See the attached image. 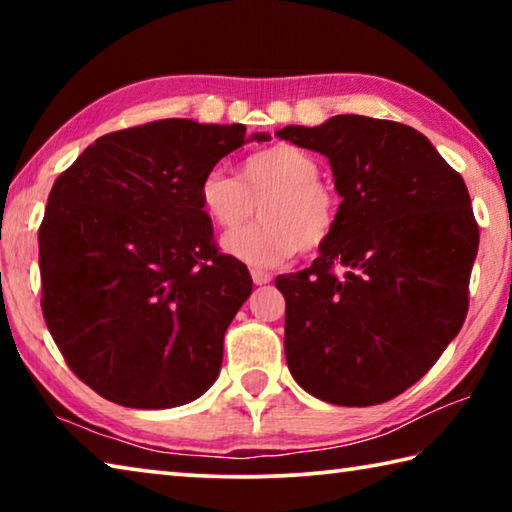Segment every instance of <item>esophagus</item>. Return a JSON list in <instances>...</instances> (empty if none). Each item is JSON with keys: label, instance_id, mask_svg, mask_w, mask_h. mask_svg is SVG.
Returning a JSON list of instances; mask_svg holds the SVG:
<instances>
[{"label": "esophagus", "instance_id": "34e87169", "mask_svg": "<svg viewBox=\"0 0 512 512\" xmlns=\"http://www.w3.org/2000/svg\"><path fill=\"white\" fill-rule=\"evenodd\" d=\"M250 275H253V282L257 284V287H264V284H268L273 280V275L268 273V271H262V268H253V271H250Z\"/></svg>", "mask_w": 512, "mask_h": 512}]
</instances>
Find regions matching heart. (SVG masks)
<instances>
[{"label":"heart","mask_w":512,"mask_h":512,"mask_svg":"<svg viewBox=\"0 0 512 512\" xmlns=\"http://www.w3.org/2000/svg\"><path fill=\"white\" fill-rule=\"evenodd\" d=\"M198 194L207 219L221 232L239 230L262 210V223L225 239L228 253L255 266L282 264L298 250L316 253L339 225V194L320 180L314 155L293 144L250 153L237 176L207 171Z\"/></svg>","instance_id":"heart-1"}]
</instances>
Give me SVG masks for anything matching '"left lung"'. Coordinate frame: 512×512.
Instances as JSON below:
<instances>
[{"instance_id":"1","label":"left lung","mask_w":512,"mask_h":512,"mask_svg":"<svg viewBox=\"0 0 512 512\" xmlns=\"http://www.w3.org/2000/svg\"><path fill=\"white\" fill-rule=\"evenodd\" d=\"M275 135L329 158L343 198L314 264L275 280L291 375L329 404L393 400L427 375L470 307L479 225L461 173L388 119L339 115Z\"/></svg>"}]
</instances>
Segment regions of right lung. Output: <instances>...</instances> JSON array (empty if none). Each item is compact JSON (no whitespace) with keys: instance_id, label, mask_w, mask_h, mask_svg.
I'll return each instance as SVG.
<instances>
[{"instance_id":"add662e5","label":"right lung","mask_w":512,"mask_h":512,"mask_svg":"<svg viewBox=\"0 0 512 512\" xmlns=\"http://www.w3.org/2000/svg\"><path fill=\"white\" fill-rule=\"evenodd\" d=\"M244 142V124L149 121L99 137L51 187L42 316L67 366L106 400L171 409L219 375L253 280L219 253L198 189Z\"/></svg>"}]
</instances>
